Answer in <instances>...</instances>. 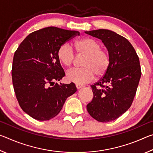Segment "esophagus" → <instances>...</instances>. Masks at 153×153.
Listing matches in <instances>:
<instances>
[{"label": "esophagus", "instance_id": "esophagus-1", "mask_svg": "<svg viewBox=\"0 0 153 153\" xmlns=\"http://www.w3.org/2000/svg\"><path fill=\"white\" fill-rule=\"evenodd\" d=\"M76 86L77 88V89H80L84 87V86H83V85H81V84H76Z\"/></svg>", "mask_w": 153, "mask_h": 153}]
</instances>
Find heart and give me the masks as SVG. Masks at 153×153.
<instances>
[{
    "label": "heart",
    "mask_w": 153,
    "mask_h": 153,
    "mask_svg": "<svg viewBox=\"0 0 153 153\" xmlns=\"http://www.w3.org/2000/svg\"><path fill=\"white\" fill-rule=\"evenodd\" d=\"M79 53L86 55L83 62V68H73L67 73L66 77L69 82L77 84H84L94 79L95 74L102 76L107 70L109 58L105 51L100 49L97 41L90 38H83L74 44ZM59 61L65 67H70L74 63L75 54L68 44H64L57 52Z\"/></svg>",
    "instance_id": "heart-1"
}]
</instances>
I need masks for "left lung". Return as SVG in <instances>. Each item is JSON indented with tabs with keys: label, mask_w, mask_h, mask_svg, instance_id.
<instances>
[{
	"label": "left lung",
	"mask_w": 153,
	"mask_h": 153,
	"mask_svg": "<svg viewBox=\"0 0 153 153\" xmlns=\"http://www.w3.org/2000/svg\"><path fill=\"white\" fill-rule=\"evenodd\" d=\"M85 33L102 40L109 58L104 76L91 86L94 97L87 111L98 121L108 122L131 105L141 77L139 58L131 43L115 32L99 29Z\"/></svg>",
	"instance_id": "8db88e82"
}]
</instances>
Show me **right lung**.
<instances>
[{
    "mask_svg": "<svg viewBox=\"0 0 153 153\" xmlns=\"http://www.w3.org/2000/svg\"><path fill=\"white\" fill-rule=\"evenodd\" d=\"M76 36L78 31L45 27L30 33L15 51L12 66L15 95L22 110L36 120L55 117L77 91L74 83L55 84L65 76L59 48Z\"/></svg>",
    "mask_w": 153,
    "mask_h": 153,
    "instance_id": "obj_1",
    "label": "right lung"
}]
</instances>
